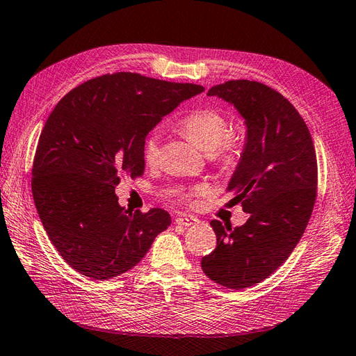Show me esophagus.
<instances>
[{"mask_svg": "<svg viewBox=\"0 0 356 356\" xmlns=\"http://www.w3.org/2000/svg\"><path fill=\"white\" fill-rule=\"evenodd\" d=\"M197 222H198V220H197L195 216L185 215V216H179V218H176V224H179V225L189 227V225H195Z\"/></svg>", "mask_w": 356, "mask_h": 356, "instance_id": "esophagus-1", "label": "esophagus"}]
</instances>
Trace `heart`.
I'll return each mask as SVG.
<instances>
[{"label":"heart","mask_w":356,"mask_h":356,"mask_svg":"<svg viewBox=\"0 0 356 356\" xmlns=\"http://www.w3.org/2000/svg\"><path fill=\"white\" fill-rule=\"evenodd\" d=\"M179 131L200 149L211 152V159L220 167H230L239 159L242 152V138L234 132L227 131L225 117L213 109H195L177 123ZM161 135L159 131H152L143 144V156L147 163L156 162L159 156ZM204 186H198L195 193H204Z\"/></svg>","instance_id":"heart-1"}]
</instances>
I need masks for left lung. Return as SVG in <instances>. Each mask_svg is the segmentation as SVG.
I'll list each match as a JSON object with an SVG mask.
<instances>
[{
    "instance_id": "obj_1",
    "label": "left lung",
    "mask_w": 356,
    "mask_h": 356,
    "mask_svg": "<svg viewBox=\"0 0 356 356\" xmlns=\"http://www.w3.org/2000/svg\"><path fill=\"white\" fill-rule=\"evenodd\" d=\"M207 96L232 104L247 124L227 191L250 218L234 229L212 221L216 248L202 259L209 278L239 290L275 272L302 238L317 194L316 150L304 118L273 88L236 79L212 87Z\"/></svg>"
}]
</instances>
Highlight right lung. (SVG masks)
Instances as JSON below:
<instances>
[{"label":"right lung","mask_w":356,"mask_h":356,"mask_svg":"<svg viewBox=\"0 0 356 356\" xmlns=\"http://www.w3.org/2000/svg\"><path fill=\"white\" fill-rule=\"evenodd\" d=\"M202 91L117 72L70 90L54 108L35 149L31 191L43 229L70 268L100 281L122 275L168 229V212L126 211L115 186L122 175H144L149 132Z\"/></svg>","instance_id":"1"}]
</instances>
